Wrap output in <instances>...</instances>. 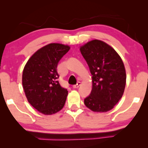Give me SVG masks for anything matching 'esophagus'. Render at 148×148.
<instances>
[{
    "label": "esophagus",
    "mask_w": 148,
    "mask_h": 148,
    "mask_svg": "<svg viewBox=\"0 0 148 148\" xmlns=\"http://www.w3.org/2000/svg\"><path fill=\"white\" fill-rule=\"evenodd\" d=\"M81 85V82H78V83H77L76 84H75V85H74L73 86V88H78L79 86H80Z\"/></svg>",
    "instance_id": "obj_1"
}]
</instances>
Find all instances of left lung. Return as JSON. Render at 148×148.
Masks as SVG:
<instances>
[{"label": "left lung", "instance_id": "1", "mask_svg": "<svg viewBox=\"0 0 148 148\" xmlns=\"http://www.w3.org/2000/svg\"><path fill=\"white\" fill-rule=\"evenodd\" d=\"M92 75L90 95L84 99L94 112L111 110L121 99L126 84V72L120 56L111 45L94 39L80 47Z\"/></svg>", "mask_w": 148, "mask_h": 148}]
</instances>
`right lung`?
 <instances>
[{
    "mask_svg": "<svg viewBox=\"0 0 148 148\" xmlns=\"http://www.w3.org/2000/svg\"><path fill=\"white\" fill-rule=\"evenodd\" d=\"M70 49L68 45L49 43L35 51L25 66L22 75L25 94L39 113L52 115L65 105L68 93L58 82L57 66Z\"/></svg>",
    "mask_w": 148,
    "mask_h": 148,
    "instance_id": "right-lung-1",
    "label": "right lung"
}]
</instances>
